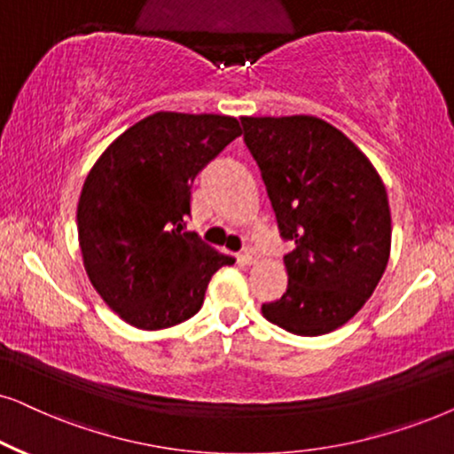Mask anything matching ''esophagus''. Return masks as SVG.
<instances>
[{"instance_id": "34e87169", "label": "esophagus", "mask_w": 454, "mask_h": 454, "mask_svg": "<svg viewBox=\"0 0 454 454\" xmlns=\"http://www.w3.org/2000/svg\"><path fill=\"white\" fill-rule=\"evenodd\" d=\"M239 261L244 262V264H254V262L258 261V254H256V250H252V248H246L244 252H241Z\"/></svg>"}]
</instances>
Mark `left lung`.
Masks as SVG:
<instances>
[{"instance_id": "obj_1", "label": "left lung", "mask_w": 454, "mask_h": 454, "mask_svg": "<svg viewBox=\"0 0 454 454\" xmlns=\"http://www.w3.org/2000/svg\"><path fill=\"white\" fill-rule=\"evenodd\" d=\"M286 254L287 290L262 317L296 335L348 323L384 275L392 219L384 181L346 135L310 114L241 116Z\"/></svg>"}]
</instances>
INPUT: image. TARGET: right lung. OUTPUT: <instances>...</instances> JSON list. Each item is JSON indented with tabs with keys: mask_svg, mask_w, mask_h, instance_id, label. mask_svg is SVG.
Wrapping results in <instances>:
<instances>
[{
	"mask_svg": "<svg viewBox=\"0 0 454 454\" xmlns=\"http://www.w3.org/2000/svg\"><path fill=\"white\" fill-rule=\"evenodd\" d=\"M241 135L225 114L154 112L121 133L87 175L76 227L91 286L129 325L156 332L202 309L235 258L185 231L196 175Z\"/></svg>",
	"mask_w": 454,
	"mask_h": 454,
	"instance_id": "add662e5",
	"label": "right lung"
}]
</instances>
